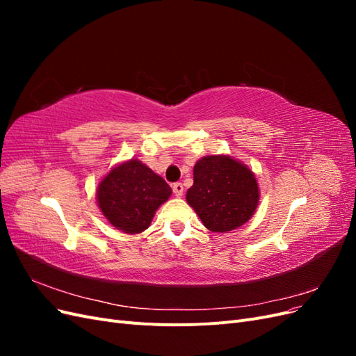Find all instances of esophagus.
<instances>
[{
  "instance_id": "1",
  "label": "esophagus",
  "mask_w": 356,
  "mask_h": 356,
  "mask_svg": "<svg viewBox=\"0 0 356 356\" xmlns=\"http://www.w3.org/2000/svg\"><path fill=\"white\" fill-rule=\"evenodd\" d=\"M172 190H174V193H175V196H178V197H181L182 196V193H184V186L181 184V182H175L174 186H172Z\"/></svg>"
}]
</instances>
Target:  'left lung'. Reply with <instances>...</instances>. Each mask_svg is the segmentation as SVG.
<instances>
[{
  "label": "left lung",
  "mask_w": 356,
  "mask_h": 356,
  "mask_svg": "<svg viewBox=\"0 0 356 356\" xmlns=\"http://www.w3.org/2000/svg\"><path fill=\"white\" fill-rule=\"evenodd\" d=\"M193 178L187 202L208 230L227 233L252 217L260 191L252 170L241 161L229 156L203 157Z\"/></svg>",
  "instance_id": "1"
}]
</instances>
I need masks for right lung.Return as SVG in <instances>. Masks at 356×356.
<instances>
[{
	"label": "right lung",
	"mask_w": 356,
	"mask_h": 356,
	"mask_svg": "<svg viewBox=\"0 0 356 356\" xmlns=\"http://www.w3.org/2000/svg\"><path fill=\"white\" fill-rule=\"evenodd\" d=\"M172 190L168 182L132 159L115 166L98 186V204L115 229L129 234L141 233Z\"/></svg>",
	"instance_id": "right-lung-1"
}]
</instances>
